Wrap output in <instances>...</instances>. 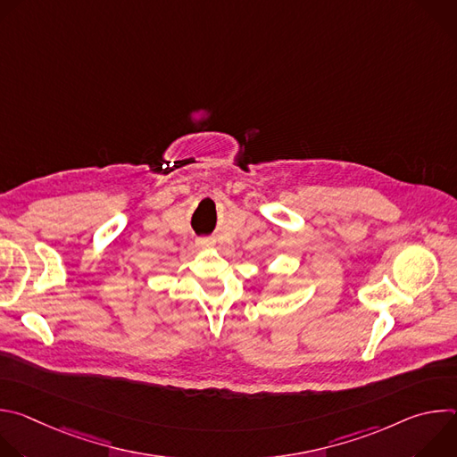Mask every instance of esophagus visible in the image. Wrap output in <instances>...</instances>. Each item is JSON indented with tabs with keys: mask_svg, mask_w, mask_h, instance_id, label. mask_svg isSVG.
I'll list each match as a JSON object with an SVG mask.
<instances>
[{
	"mask_svg": "<svg viewBox=\"0 0 457 457\" xmlns=\"http://www.w3.org/2000/svg\"><path fill=\"white\" fill-rule=\"evenodd\" d=\"M197 245L203 247V249H204V247H212V245H213V240H212V238H199V240H197Z\"/></svg>",
	"mask_w": 457,
	"mask_h": 457,
	"instance_id": "1",
	"label": "esophagus"
}]
</instances>
